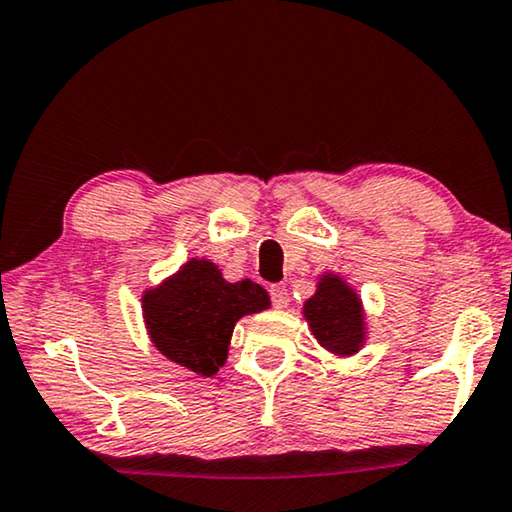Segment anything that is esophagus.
Wrapping results in <instances>:
<instances>
[{"instance_id":"esophagus-1","label":"esophagus","mask_w":512,"mask_h":512,"mask_svg":"<svg viewBox=\"0 0 512 512\" xmlns=\"http://www.w3.org/2000/svg\"><path fill=\"white\" fill-rule=\"evenodd\" d=\"M271 301H273V305H276V308H287L289 305V294H287V287L285 285H271Z\"/></svg>"}]
</instances>
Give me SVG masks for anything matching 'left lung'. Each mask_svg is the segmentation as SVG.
<instances>
[{"label": "left lung", "mask_w": 512, "mask_h": 512, "mask_svg": "<svg viewBox=\"0 0 512 512\" xmlns=\"http://www.w3.org/2000/svg\"><path fill=\"white\" fill-rule=\"evenodd\" d=\"M303 317L315 340L335 358L358 354L368 340L361 296L340 273L326 271L317 278L315 294L303 303Z\"/></svg>", "instance_id": "8db88e82"}]
</instances>
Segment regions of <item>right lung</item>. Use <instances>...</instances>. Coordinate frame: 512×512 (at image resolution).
I'll return each mask as SVG.
<instances>
[{"label":"right lung","instance_id":"right-lung-1","mask_svg":"<svg viewBox=\"0 0 512 512\" xmlns=\"http://www.w3.org/2000/svg\"><path fill=\"white\" fill-rule=\"evenodd\" d=\"M271 308L262 285L227 282L211 259H188L177 273L144 289L142 319L147 335L167 361L213 377L230 352L241 317Z\"/></svg>","mask_w":512,"mask_h":512}]
</instances>
